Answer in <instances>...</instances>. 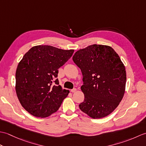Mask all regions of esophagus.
I'll list each match as a JSON object with an SVG mask.
<instances>
[{"mask_svg":"<svg viewBox=\"0 0 146 146\" xmlns=\"http://www.w3.org/2000/svg\"><path fill=\"white\" fill-rule=\"evenodd\" d=\"M71 92H72V93H75V92H76V88H73L72 90H71Z\"/></svg>","mask_w":146,"mask_h":146,"instance_id":"34e87169","label":"esophagus"}]
</instances>
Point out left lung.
Instances as JSON below:
<instances>
[{
  "label": "left lung",
  "mask_w": 146,
  "mask_h": 146,
  "mask_svg": "<svg viewBox=\"0 0 146 146\" xmlns=\"http://www.w3.org/2000/svg\"><path fill=\"white\" fill-rule=\"evenodd\" d=\"M73 60L83 75L85 98L80 110L93 119L108 115L119 105L125 90V68L119 56L110 46L93 44L77 51Z\"/></svg>",
  "instance_id": "8db88e82"
}]
</instances>
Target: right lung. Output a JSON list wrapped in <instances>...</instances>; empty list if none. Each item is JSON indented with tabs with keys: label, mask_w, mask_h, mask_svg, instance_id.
Masks as SVG:
<instances>
[{
	"label": "right lung",
	"mask_w": 146,
	"mask_h": 146,
	"mask_svg": "<svg viewBox=\"0 0 146 146\" xmlns=\"http://www.w3.org/2000/svg\"><path fill=\"white\" fill-rule=\"evenodd\" d=\"M73 52V49L64 50L51 46H36L19 63L15 92L22 106L33 116L51 115L68 96L69 90L62 89L56 78L58 69L72 56Z\"/></svg>",
	"instance_id": "1"
}]
</instances>
